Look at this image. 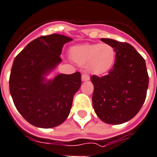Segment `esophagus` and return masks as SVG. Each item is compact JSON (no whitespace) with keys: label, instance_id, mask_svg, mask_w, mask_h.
<instances>
[{"label":"esophagus","instance_id":"esophagus-1","mask_svg":"<svg viewBox=\"0 0 157 157\" xmlns=\"http://www.w3.org/2000/svg\"><path fill=\"white\" fill-rule=\"evenodd\" d=\"M90 79V76L86 74H83L82 75V81H87V80Z\"/></svg>","mask_w":157,"mask_h":157}]
</instances>
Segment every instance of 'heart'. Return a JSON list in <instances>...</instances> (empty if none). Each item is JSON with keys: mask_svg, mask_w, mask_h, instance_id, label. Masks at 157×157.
I'll return each mask as SVG.
<instances>
[{"mask_svg": "<svg viewBox=\"0 0 157 157\" xmlns=\"http://www.w3.org/2000/svg\"><path fill=\"white\" fill-rule=\"evenodd\" d=\"M115 48L108 43L83 44L73 47L71 58L80 66L94 74H103L111 69L115 61Z\"/></svg>", "mask_w": 157, "mask_h": 157, "instance_id": "b5f03b06", "label": "heart"}]
</instances>
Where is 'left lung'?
Instances as JSON below:
<instances>
[{
    "label": "left lung",
    "instance_id": "1",
    "mask_svg": "<svg viewBox=\"0 0 157 157\" xmlns=\"http://www.w3.org/2000/svg\"><path fill=\"white\" fill-rule=\"evenodd\" d=\"M101 41L115 50V62L109 74L91 76L92 101L98 117L107 124H120L134 118L146 100L149 76L146 62L134 47L109 38Z\"/></svg>",
    "mask_w": 157,
    "mask_h": 157
}]
</instances>
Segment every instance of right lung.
Returning <instances> with one entry per match:
<instances>
[{
    "label": "right lung",
    "instance_id": "obj_1",
    "mask_svg": "<svg viewBox=\"0 0 157 157\" xmlns=\"http://www.w3.org/2000/svg\"><path fill=\"white\" fill-rule=\"evenodd\" d=\"M72 38L60 34L42 36L29 42L15 58L9 86L16 108L30 124L40 128L61 124L70 113L73 98L81 86V74H46L62 61L60 54Z\"/></svg>",
    "mask_w": 157,
    "mask_h": 157
}]
</instances>
